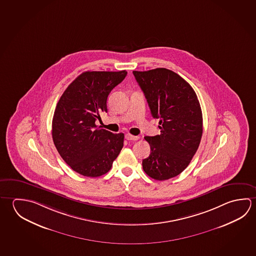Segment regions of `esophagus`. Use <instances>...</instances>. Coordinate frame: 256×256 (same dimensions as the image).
I'll use <instances>...</instances> for the list:
<instances>
[{
    "label": "esophagus",
    "instance_id": "1",
    "mask_svg": "<svg viewBox=\"0 0 256 256\" xmlns=\"http://www.w3.org/2000/svg\"><path fill=\"white\" fill-rule=\"evenodd\" d=\"M125 138L126 139V140H138V139L139 138V136H133V134H125Z\"/></svg>",
    "mask_w": 256,
    "mask_h": 256
}]
</instances>
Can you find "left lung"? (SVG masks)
I'll return each mask as SVG.
<instances>
[{
	"label": "left lung",
	"instance_id": "obj_1",
	"mask_svg": "<svg viewBox=\"0 0 256 256\" xmlns=\"http://www.w3.org/2000/svg\"><path fill=\"white\" fill-rule=\"evenodd\" d=\"M161 134L144 136L151 152L144 159V172L164 180L188 166L200 143L202 112L197 95L184 78L166 68L133 71Z\"/></svg>",
	"mask_w": 256,
	"mask_h": 256
}]
</instances>
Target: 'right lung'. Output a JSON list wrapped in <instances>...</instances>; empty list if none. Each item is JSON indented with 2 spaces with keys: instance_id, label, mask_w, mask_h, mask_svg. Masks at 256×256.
Returning <instances> with one entry per match:
<instances>
[{
  "instance_id": "right-lung-1",
  "label": "right lung",
  "mask_w": 256,
  "mask_h": 256,
  "mask_svg": "<svg viewBox=\"0 0 256 256\" xmlns=\"http://www.w3.org/2000/svg\"><path fill=\"white\" fill-rule=\"evenodd\" d=\"M118 72H84L60 97L52 122V138L64 161L78 174L99 177L110 170L123 148L124 134L98 128L107 112V98L126 77Z\"/></svg>"
}]
</instances>
